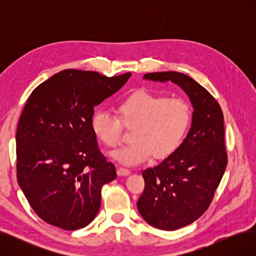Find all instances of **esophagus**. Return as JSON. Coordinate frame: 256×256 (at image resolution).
Wrapping results in <instances>:
<instances>
[{"label":"esophagus","instance_id":"obj_1","mask_svg":"<svg viewBox=\"0 0 256 256\" xmlns=\"http://www.w3.org/2000/svg\"><path fill=\"white\" fill-rule=\"evenodd\" d=\"M130 173V171L126 169V168H122V167L117 168V174L119 176H128Z\"/></svg>","mask_w":256,"mask_h":256}]
</instances>
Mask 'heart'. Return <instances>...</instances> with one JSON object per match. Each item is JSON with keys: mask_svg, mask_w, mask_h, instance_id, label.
I'll use <instances>...</instances> for the list:
<instances>
[{"mask_svg": "<svg viewBox=\"0 0 256 256\" xmlns=\"http://www.w3.org/2000/svg\"><path fill=\"white\" fill-rule=\"evenodd\" d=\"M117 117L98 110L91 117L96 137L108 147L121 141V122L132 128V143L111 152V156L126 166H136L152 156L164 160L171 156L182 144L191 124V108L182 98L140 89L121 100L116 106Z\"/></svg>", "mask_w": 256, "mask_h": 256, "instance_id": "obj_1", "label": "heart"}]
</instances>
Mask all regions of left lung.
Wrapping results in <instances>:
<instances>
[{"label": "left lung", "instance_id": "obj_1", "mask_svg": "<svg viewBox=\"0 0 256 256\" xmlns=\"http://www.w3.org/2000/svg\"><path fill=\"white\" fill-rule=\"evenodd\" d=\"M143 78L170 80L184 90L193 108L191 128L180 148L158 165L142 171L145 188L137 202L147 223L162 230H176L208 210L224 174L223 113L210 93L184 74L152 72Z\"/></svg>", "mask_w": 256, "mask_h": 256}]
</instances>
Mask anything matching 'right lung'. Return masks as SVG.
Wrapping results in <instances>:
<instances>
[{"instance_id":"right-lung-1","label":"right lung","mask_w":256,"mask_h":256,"mask_svg":"<svg viewBox=\"0 0 256 256\" xmlns=\"http://www.w3.org/2000/svg\"><path fill=\"white\" fill-rule=\"evenodd\" d=\"M132 74L108 78L65 70L36 87L16 130L18 182L31 208L65 230L98 214L102 188L116 178L91 128L94 106L122 87Z\"/></svg>"}]
</instances>
